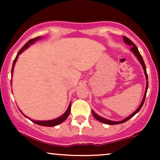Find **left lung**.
Masks as SVG:
<instances>
[{
	"label": "left lung",
	"mask_w": 160,
	"mask_h": 160,
	"mask_svg": "<svg viewBox=\"0 0 160 160\" xmlns=\"http://www.w3.org/2000/svg\"><path fill=\"white\" fill-rule=\"evenodd\" d=\"M123 38V40L125 42V43L126 44H127L128 46H131L132 48L130 49V50H131V52H132V53L134 55H135V56L137 57L138 60L139 62L141 63V66H142L143 68V70H144V74H145V78H146V80H147V82H146V89H145V92H144V97H143V99L142 101H141L140 105L138 106V108H137L136 110H135V111H134L132 114H130L128 117H126V118L123 119L121 121H112V120H108V119H105L104 118V117H102L101 116H99L94 111H92V115L93 117H95V119H96L97 120L100 121V122H103V123H105V124H108V125H117V124H120V123H123V122H126V121L129 120V119H131L132 117H133V116H135L136 113L138 112L139 111L141 110V108H142L143 104H144V101H145V97H146V94H147V91H148V74H147V71H146V66H145V64H144V60H143V58L142 56H141L140 52H139L138 49L137 47L135 45V43H133L132 40H130L129 39H128V38H126V37L123 36L122 37Z\"/></svg>",
	"instance_id": "1"
}]
</instances>
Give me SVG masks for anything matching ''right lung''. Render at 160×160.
Returning <instances> with one entry per match:
<instances>
[{
    "label": "right lung",
    "mask_w": 160,
    "mask_h": 160,
    "mask_svg": "<svg viewBox=\"0 0 160 160\" xmlns=\"http://www.w3.org/2000/svg\"><path fill=\"white\" fill-rule=\"evenodd\" d=\"M41 38H42L41 37H38V38H34V39L30 40L28 42V43H25V44L24 45V47H22V48L19 51V52L17 53V56H16V58H15V59H14L13 64H12V71H11V74H12V72H13L14 66H15V64H16V61H17L18 57H19V55L21 54L22 52H23L25 50V49H27L28 48V47H30V45L33 44V43H35L36 41H38V40L41 39ZM71 102H70L68 108V109L66 110V111L63 113V114H62V116H60V117H58V118L53 119V120H32V119L28 118V117L27 116H25V114H24L22 112L20 111V109H19V111H20V112H21L22 113L24 116H25V117H26V118L29 119V120H31V121H32V122H34V123L39 125V126H48V127H52V126H58V125H59L60 123H62V122H63L64 121H65L66 119H67L68 117V116L70 114V112H71Z\"/></svg>",
    "instance_id": "add662e5"
}]
</instances>
